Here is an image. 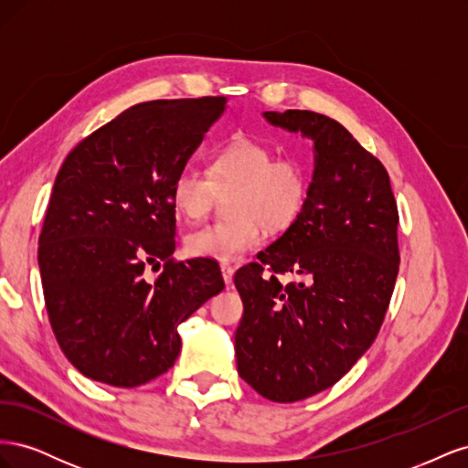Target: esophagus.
<instances>
[{
    "label": "esophagus",
    "mask_w": 468,
    "mask_h": 468,
    "mask_svg": "<svg viewBox=\"0 0 468 468\" xmlns=\"http://www.w3.org/2000/svg\"><path fill=\"white\" fill-rule=\"evenodd\" d=\"M220 271H222L224 285L230 287L232 281H234V267L232 265H220Z\"/></svg>",
    "instance_id": "1"
}]
</instances>
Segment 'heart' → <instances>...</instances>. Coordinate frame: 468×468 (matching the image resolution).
<instances>
[{
    "label": "heart",
    "mask_w": 468,
    "mask_h": 468,
    "mask_svg": "<svg viewBox=\"0 0 468 468\" xmlns=\"http://www.w3.org/2000/svg\"><path fill=\"white\" fill-rule=\"evenodd\" d=\"M308 179L294 158H275L273 150L248 136H234L208 162L207 176L181 169L169 187L177 215L195 222L208 215L217 195H229L230 222L205 226L186 238L191 258L230 263L256 251L267 230H285L299 218Z\"/></svg>",
    "instance_id": "b5f03b06"
}]
</instances>
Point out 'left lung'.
Wrapping results in <instances>:
<instances>
[{
    "mask_svg": "<svg viewBox=\"0 0 468 468\" xmlns=\"http://www.w3.org/2000/svg\"><path fill=\"white\" fill-rule=\"evenodd\" d=\"M263 119L313 140L314 172L299 218L234 277V347L253 390L296 402L335 385L375 342L399 275V210L385 165L337 121L296 109ZM275 272L307 282L282 286Z\"/></svg>",
    "mask_w": 468,
    "mask_h": 468,
    "instance_id": "left-lung-1",
    "label": "left lung"
}]
</instances>
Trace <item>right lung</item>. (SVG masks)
Returning a JSON list of instances; mask_svg holds the SVG:
<instances>
[{"label":"right lung","mask_w":468,"mask_h":468,"mask_svg":"<svg viewBox=\"0 0 468 468\" xmlns=\"http://www.w3.org/2000/svg\"><path fill=\"white\" fill-rule=\"evenodd\" d=\"M226 109L224 97L126 109L68 154L38 238L52 332L88 378L133 388L174 367L186 322L224 289L203 260L174 263V177ZM165 271L154 283L148 264Z\"/></svg>","instance_id":"obj_1"}]
</instances>
